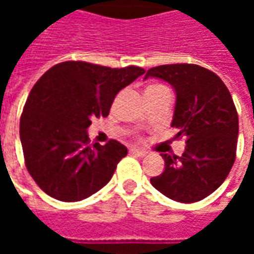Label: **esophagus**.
<instances>
[{"label":"esophagus","instance_id":"34e87169","mask_svg":"<svg viewBox=\"0 0 254 254\" xmlns=\"http://www.w3.org/2000/svg\"><path fill=\"white\" fill-rule=\"evenodd\" d=\"M129 152H130L132 155H136V156H140V158H143V156L147 155V152H145L144 149H138V148H130Z\"/></svg>","mask_w":254,"mask_h":254}]
</instances>
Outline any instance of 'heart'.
I'll list each match as a JSON object with an SVG mask.
<instances>
[{
    "instance_id": "b5f03b06",
    "label": "heart",
    "mask_w": 254,
    "mask_h": 254,
    "mask_svg": "<svg viewBox=\"0 0 254 254\" xmlns=\"http://www.w3.org/2000/svg\"><path fill=\"white\" fill-rule=\"evenodd\" d=\"M154 87H156V85H154Z\"/></svg>"
}]
</instances>
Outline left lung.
Here are the masks:
<instances>
[{"mask_svg": "<svg viewBox=\"0 0 254 254\" xmlns=\"http://www.w3.org/2000/svg\"><path fill=\"white\" fill-rule=\"evenodd\" d=\"M156 77L173 85L177 100L171 127L187 137L181 156L162 154L165 171L151 178L155 189L180 202H196L216 190L234 165L238 114L222 78L194 64L151 67L144 80Z\"/></svg>", "mask_w": 254, "mask_h": 254, "instance_id": "1", "label": "left lung"}]
</instances>
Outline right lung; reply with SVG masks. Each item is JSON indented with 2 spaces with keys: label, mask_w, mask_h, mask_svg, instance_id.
Returning a JSON list of instances; mask_svg holds the SVG:
<instances>
[{
  "label": "right lung",
  "mask_w": 254,
  "mask_h": 254,
  "mask_svg": "<svg viewBox=\"0 0 254 254\" xmlns=\"http://www.w3.org/2000/svg\"><path fill=\"white\" fill-rule=\"evenodd\" d=\"M145 70L66 61L31 89L20 118L25 167L42 190L80 201L105 187L127 148L117 140L89 144L91 118L107 117L116 95Z\"/></svg>",
  "instance_id": "1"
}]
</instances>
